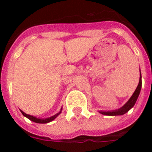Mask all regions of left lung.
I'll list each match as a JSON object with an SVG mask.
<instances>
[{"instance_id":"obj_1","label":"left lung","mask_w":152,"mask_h":152,"mask_svg":"<svg viewBox=\"0 0 152 152\" xmlns=\"http://www.w3.org/2000/svg\"><path fill=\"white\" fill-rule=\"evenodd\" d=\"M141 88H142V76H141V72H140V78H139V82L138 84V87L135 89V92L133 93L132 96L130 97L129 100L128 102L125 104L124 106L121 107V108L116 110H112V111H99L101 114L103 115H107V116H119V115H123L126 113L128 112L130 109H132L135 105V102H136L137 99L139 97V95L140 94Z\"/></svg>"}]
</instances>
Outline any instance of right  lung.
Masks as SVG:
<instances>
[{"mask_svg": "<svg viewBox=\"0 0 152 152\" xmlns=\"http://www.w3.org/2000/svg\"><path fill=\"white\" fill-rule=\"evenodd\" d=\"M20 112L22 113V114L24 116H26V117L28 118L29 120L34 122V123H49V122H52V120H54V119H56V118L57 117V116H58L60 113H61V111H60L59 113H58L57 114H56V115H54V116H51V117L46 118V119H39V118H36V117H35V116H30V115H29V114L25 113L23 112L22 110H20Z\"/></svg>", "mask_w": 152, "mask_h": 152, "instance_id": "1", "label": "right lung"}]
</instances>
